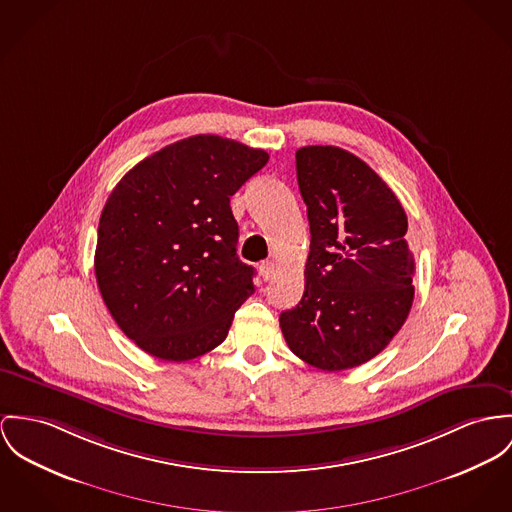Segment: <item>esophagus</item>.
Listing matches in <instances>:
<instances>
[{
  "label": "esophagus",
  "instance_id": "34e87169",
  "mask_svg": "<svg viewBox=\"0 0 512 512\" xmlns=\"http://www.w3.org/2000/svg\"><path fill=\"white\" fill-rule=\"evenodd\" d=\"M259 271H261L263 280H265V282H269V280L273 278V275H275V263H271V261H265V263H261Z\"/></svg>",
  "mask_w": 512,
  "mask_h": 512
}]
</instances>
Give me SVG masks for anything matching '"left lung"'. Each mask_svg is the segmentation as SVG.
Here are the masks:
<instances>
[{
	"instance_id": "obj_1",
	"label": "left lung",
	"mask_w": 512,
	"mask_h": 512,
	"mask_svg": "<svg viewBox=\"0 0 512 512\" xmlns=\"http://www.w3.org/2000/svg\"><path fill=\"white\" fill-rule=\"evenodd\" d=\"M296 175L312 239L304 296L280 329L304 362L347 370L382 353L411 310L407 216L382 177L337 146L300 148Z\"/></svg>"
}]
</instances>
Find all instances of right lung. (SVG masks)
I'll list each match as a JSON object with an SVG mask.
<instances>
[{
	"label": "right lung",
	"mask_w": 512,
	"mask_h": 512,
	"mask_svg": "<svg viewBox=\"0 0 512 512\" xmlns=\"http://www.w3.org/2000/svg\"><path fill=\"white\" fill-rule=\"evenodd\" d=\"M265 150L198 134L134 165L101 212L95 276L113 319L142 351L183 362L216 349L253 294L237 257L230 197Z\"/></svg>",
	"instance_id": "obj_1"
}]
</instances>
